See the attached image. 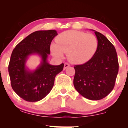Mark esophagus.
<instances>
[{"instance_id": "esophagus-1", "label": "esophagus", "mask_w": 128, "mask_h": 128, "mask_svg": "<svg viewBox=\"0 0 128 128\" xmlns=\"http://www.w3.org/2000/svg\"><path fill=\"white\" fill-rule=\"evenodd\" d=\"M69 66H70V64H68V63H65V64H64V70L67 68V67H68Z\"/></svg>"}]
</instances>
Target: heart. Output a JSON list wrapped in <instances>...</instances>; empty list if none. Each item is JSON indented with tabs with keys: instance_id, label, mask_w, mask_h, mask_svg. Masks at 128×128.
I'll use <instances>...</instances> for the list:
<instances>
[{
	"instance_id": "1",
	"label": "heart",
	"mask_w": 128,
	"mask_h": 128,
	"mask_svg": "<svg viewBox=\"0 0 128 128\" xmlns=\"http://www.w3.org/2000/svg\"><path fill=\"white\" fill-rule=\"evenodd\" d=\"M56 44H52L51 52L55 56L62 58L67 54L69 61L73 64H82L88 61L96 53L98 41L92 34L77 30H67L56 39Z\"/></svg>"
}]
</instances>
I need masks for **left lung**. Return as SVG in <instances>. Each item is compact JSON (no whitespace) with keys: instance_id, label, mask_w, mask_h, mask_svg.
<instances>
[{"instance_id":"1","label":"left lung","mask_w":128,"mask_h":128,"mask_svg":"<svg viewBox=\"0 0 128 128\" xmlns=\"http://www.w3.org/2000/svg\"><path fill=\"white\" fill-rule=\"evenodd\" d=\"M94 31L98 41L96 53L89 61L74 66L73 84L80 94L98 100L105 98L115 86L118 62L114 46L105 36Z\"/></svg>"}]
</instances>
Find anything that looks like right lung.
<instances>
[{
  "label": "right lung",
  "mask_w": 128,
  "mask_h": 128,
  "mask_svg": "<svg viewBox=\"0 0 128 128\" xmlns=\"http://www.w3.org/2000/svg\"><path fill=\"white\" fill-rule=\"evenodd\" d=\"M58 35L55 30H38L21 41L13 50L8 66L13 90L28 102H37L49 93L56 76L64 67L62 63L53 66L47 61L51 42ZM38 54L42 58L40 65L34 71L28 70L26 62L29 55Z\"/></svg>",
  "instance_id": "1"
}]
</instances>
